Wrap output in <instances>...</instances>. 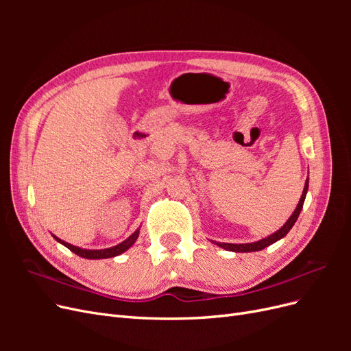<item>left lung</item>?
<instances>
[{
	"mask_svg": "<svg viewBox=\"0 0 351 351\" xmlns=\"http://www.w3.org/2000/svg\"><path fill=\"white\" fill-rule=\"evenodd\" d=\"M307 189H309V178L306 180L304 183V189H303V193H302V197L299 200V205H297V208L294 209L293 215L287 219L285 224L278 230L275 231L274 234L265 237L259 241H254V243H244V244H232V243H215L217 246L226 249V250H231V252H258V250H262L265 247H268L269 244L278 241L280 239H282L284 236H287V232H289L291 230V227L294 226V222L297 221V218H299L300 215V210L303 208V204H304V199H306V193H307Z\"/></svg>",
	"mask_w": 351,
	"mask_h": 351,
	"instance_id": "left-lung-1",
	"label": "left lung"
}]
</instances>
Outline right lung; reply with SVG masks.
I'll return each instance as SVG.
<instances>
[{
    "instance_id": "add662e5",
    "label": "right lung",
    "mask_w": 351,
    "mask_h": 351,
    "mask_svg": "<svg viewBox=\"0 0 351 351\" xmlns=\"http://www.w3.org/2000/svg\"><path fill=\"white\" fill-rule=\"evenodd\" d=\"M137 237H139V230H136L129 239H125L123 243L117 244V246H114V247L101 249V250H88V249H82V247L73 246V244L62 241V240H60L58 237L54 236V239H56L58 243L64 244V246H66L67 249H70L71 252L76 253L77 256L84 258V259H107V258H114V256H117V254H121L123 252H125L130 246H133V243L137 240Z\"/></svg>"
}]
</instances>
